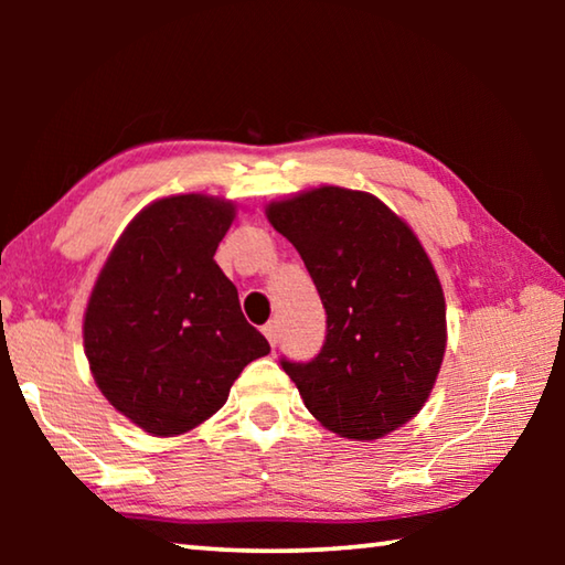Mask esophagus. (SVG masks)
Wrapping results in <instances>:
<instances>
[{"instance_id":"obj_1","label":"esophagus","mask_w":565,"mask_h":565,"mask_svg":"<svg viewBox=\"0 0 565 565\" xmlns=\"http://www.w3.org/2000/svg\"><path fill=\"white\" fill-rule=\"evenodd\" d=\"M262 331H264V337L269 339L271 347H276V343H279V323H276V321H269Z\"/></svg>"}]
</instances>
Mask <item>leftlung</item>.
<instances>
[{"instance_id":"left-lung-1","label":"left lung","mask_w":565,"mask_h":565,"mask_svg":"<svg viewBox=\"0 0 565 565\" xmlns=\"http://www.w3.org/2000/svg\"><path fill=\"white\" fill-rule=\"evenodd\" d=\"M266 216L301 254L327 311L311 361L281 359L329 431L374 441L414 418L446 349V301L414 232L363 191L319 186Z\"/></svg>"}]
</instances>
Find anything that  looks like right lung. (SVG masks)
<instances>
[{
  "mask_svg": "<svg viewBox=\"0 0 565 565\" xmlns=\"http://www.w3.org/2000/svg\"><path fill=\"white\" fill-rule=\"evenodd\" d=\"M234 206L159 199L114 246L84 317V351L109 404L154 436L184 434L226 404L246 363L271 351L214 262Z\"/></svg>",
  "mask_w": 565,
  "mask_h": 565,
  "instance_id": "add662e5",
  "label": "right lung"
}]
</instances>
